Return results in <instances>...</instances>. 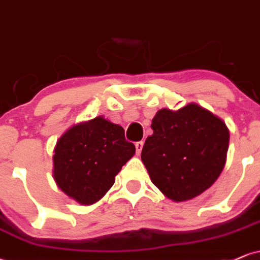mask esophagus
<instances>
[{
	"mask_svg": "<svg viewBox=\"0 0 260 260\" xmlns=\"http://www.w3.org/2000/svg\"><path fill=\"white\" fill-rule=\"evenodd\" d=\"M142 146H144V142L142 141H138L135 144V147H136V152H138V155L139 153L141 152V150H142Z\"/></svg>",
	"mask_w": 260,
	"mask_h": 260,
	"instance_id": "1",
	"label": "esophagus"
}]
</instances>
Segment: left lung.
<instances>
[{"mask_svg": "<svg viewBox=\"0 0 260 260\" xmlns=\"http://www.w3.org/2000/svg\"><path fill=\"white\" fill-rule=\"evenodd\" d=\"M141 160L152 183L175 202L209 188L227 160L230 131L222 119L191 103L178 110L161 109L153 116Z\"/></svg>", "mask_w": 260, "mask_h": 260, "instance_id": "obj_1", "label": "left lung"}]
</instances>
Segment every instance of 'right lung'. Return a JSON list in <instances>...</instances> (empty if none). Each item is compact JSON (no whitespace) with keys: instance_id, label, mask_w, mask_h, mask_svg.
<instances>
[{"instance_id":"obj_1","label":"right lung","mask_w":260,"mask_h":260,"mask_svg":"<svg viewBox=\"0 0 260 260\" xmlns=\"http://www.w3.org/2000/svg\"><path fill=\"white\" fill-rule=\"evenodd\" d=\"M135 153L124 129L103 116L80 122L57 141L53 177L58 187L80 205H93L115 182V176Z\"/></svg>"}]
</instances>
